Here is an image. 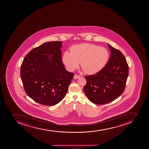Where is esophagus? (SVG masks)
I'll return each mask as SVG.
<instances>
[{
	"mask_svg": "<svg viewBox=\"0 0 149 149\" xmlns=\"http://www.w3.org/2000/svg\"><path fill=\"white\" fill-rule=\"evenodd\" d=\"M80 77L79 75H77V74H75L74 76V79H77L78 78H79Z\"/></svg>",
	"mask_w": 149,
	"mask_h": 149,
	"instance_id": "esophagus-1",
	"label": "esophagus"
}]
</instances>
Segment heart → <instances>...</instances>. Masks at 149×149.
<instances>
[{
    "label": "heart",
    "mask_w": 149,
    "mask_h": 149,
    "mask_svg": "<svg viewBox=\"0 0 149 149\" xmlns=\"http://www.w3.org/2000/svg\"><path fill=\"white\" fill-rule=\"evenodd\" d=\"M109 52L105 47L92 44L83 43L73 46L70 52L65 51L62 61L68 69L73 71L79 66L87 74H94L102 70L107 64Z\"/></svg>",
    "instance_id": "b5f03b06"
}]
</instances>
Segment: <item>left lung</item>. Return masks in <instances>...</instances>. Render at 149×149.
I'll use <instances>...</instances> for the list:
<instances>
[{"instance_id":"left-lung-1","label":"left lung","mask_w":149,"mask_h":149,"mask_svg":"<svg viewBox=\"0 0 149 149\" xmlns=\"http://www.w3.org/2000/svg\"><path fill=\"white\" fill-rule=\"evenodd\" d=\"M111 56L99 72L85 77L84 91L88 100L96 104L113 102L123 94L129 75V66L123 54L108 44Z\"/></svg>"}]
</instances>
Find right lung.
<instances>
[{"label":"right lung","instance_id":"add662e5","mask_svg":"<svg viewBox=\"0 0 149 149\" xmlns=\"http://www.w3.org/2000/svg\"><path fill=\"white\" fill-rule=\"evenodd\" d=\"M62 43L45 42L32 49L21 64L20 77L25 92L44 105H55L61 102L74 77L62 62Z\"/></svg>","mask_w":149,"mask_h":149}]
</instances>
